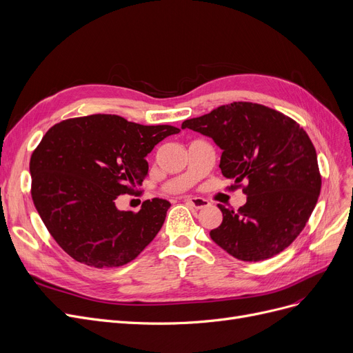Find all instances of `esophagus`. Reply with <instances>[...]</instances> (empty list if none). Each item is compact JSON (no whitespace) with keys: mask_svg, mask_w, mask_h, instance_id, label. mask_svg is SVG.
Segmentation results:
<instances>
[{"mask_svg":"<svg viewBox=\"0 0 353 353\" xmlns=\"http://www.w3.org/2000/svg\"><path fill=\"white\" fill-rule=\"evenodd\" d=\"M185 203L190 207L196 208V210H201V208L210 205V201L205 198H201V196H188V198H185Z\"/></svg>","mask_w":353,"mask_h":353,"instance_id":"esophagus-1","label":"esophagus"}]
</instances>
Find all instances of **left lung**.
<instances>
[{"mask_svg":"<svg viewBox=\"0 0 353 353\" xmlns=\"http://www.w3.org/2000/svg\"><path fill=\"white\" fill-rule=\"evenodd\" d=\"M182 129L199 132L223 149L220 168L247 185L237 211L218 204L221 225L215 244L243 261H261L288 248L305 228L321 194L316 149L289 116L250 102H234L188 119Z\"/></svg>","mask_w":353,"mask_h":353,"instance_id":"obj_1","label":"left lung"}]
</instances>
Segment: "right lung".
<instances>
[{
	"label": "right lung",
	"mask_w": 353,
	"mask_h": 353,
	"mask_svg": "<svg viewBox=\"0 0 353 353\" xmlns=\"http://www.w3.org/2000/svg\"><path fill=\"white\" fill-rule=\"evenodd\" d=\"M170 125L145 126L117 114L63 121L47 130L30 161L31 196L52 237L76 261L96 268L128 264L159 232L166 199L154 198L139 212L114 201L135 194L148 175L146 155Z\"/></svg>",
	"instance_id": "1"
}]
</instances>
